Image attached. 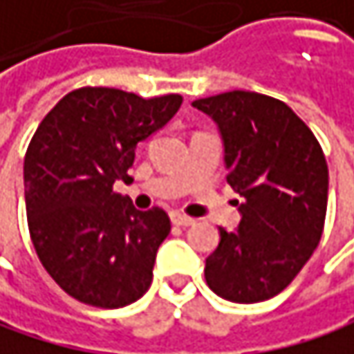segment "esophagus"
Listing matches in <instances>:
<instances>
[{
  "mask_svg": "<svg viewBox=\"0 0 354 354\" xmlns=\"http://www.w3.org/2000/svg\"><path fill=\"white\" fill-rule=\"evenodd\" d=\"M169 218H171V222H174L176 226H193V224H195V218H189V216H185V214H180V212H171Z\"/></svg>",
  "mask_w": 354,
  "mask_h": 354,
  "instance_id": "34e87169",
  "label": "esophagus"
}]
</instances>
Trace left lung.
Instances as JSON below:
<instances>
[{
  "instance_id": "left-lung-1",
  "label": "left lung",
  "mask_w": 354,
  "mask_h": 354,
  "mask_svg": "<svg viewBox=\"0 0 354 354\" xmlns=\"http://www.w3.org/2000/svg\"><path fill=\"white\" fill-rule=\"evenodd\" d=\"M224 142L228 185L241 224L220 228L205 259L207 286L232 303L282 292L319 245L328 207V163L309 126L274 97L230 91L193 101Z\"/></svg>"
}]
</instances>
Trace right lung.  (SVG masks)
Segmentation results:
<instances>
[{
    "mask_svg": "<svg viewBox=\"0 0 354 354\" xmlns=\"http://www.w3.org/2000/svg\"><path fill=\"white\" fill-rule=\"evenodd\" d=\"M180 95L142 99L107 86H82L57 101L24 155V201L30 241L64 292L80 303L118 309L151 286L169 218L138 212L113 191L130 183L140 140L163 128Z\"/></svg>",
    "mask_w": 354,
    "mask_h": 354,
    "instance_id": "1",
    "label": "right lung"
}]
</instances>
